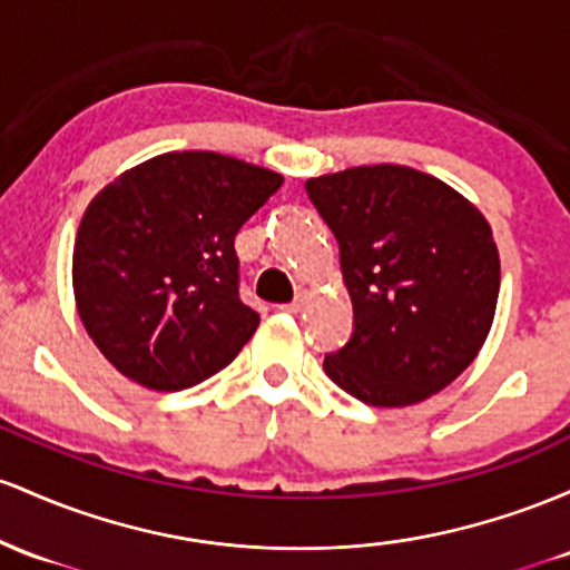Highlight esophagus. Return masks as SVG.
Returning a JSON list of instances; mask_svg holds the SVG:
<instances>
[{
	"label": "esophagus",
	"instance_id": "34e87169",
	"mask_svg": "<svg viewBox=\"0 0 570 570\" xmlns=\"http://www.w3.org/2000/svg\"><path fill=\"white\" fill-rule=\"evenodd\" d=\"M304 304H306V296H304V293H302V296H296V298H293L291 304H283V306H279V309L287 312V315H298V312L304 309Z\"/></svg>",
	"mask_w": 570,
	"mask_h": 570
}]
</instances>
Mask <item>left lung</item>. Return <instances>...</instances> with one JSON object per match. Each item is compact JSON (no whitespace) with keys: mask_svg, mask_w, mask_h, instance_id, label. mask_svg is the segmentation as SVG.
Returning a JSON list of instances; mask_svg holds the SVG:
<instances>
[{"mask_svg":"<svg viewBox=\"0 0 570 570\" xmlns=\"http://www.w3.org/2000/svg\"><path fill=\"white\" fill-rule=\"evenodd\" d=\"M338 242L355 331L325 374L368 406H412L458 380L495 317L490 223L439 177L399 164L306 180Z\"/></svg>","mask_w":570,"mask_h":570,"instance_id":"1","label":"left lung"}]
</instances>
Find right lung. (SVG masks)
<instances>
[{"label":"right lung","instance_id":"right-lung-1","mask_svg":"<svg viewBox=\"0 0 570 570\" xmlns=\"http://www.w3.org/2000/svg\"><path fill=\"white\" fill-rule=\"evenodd\" d=\"M279 185L264 166L183 150L94 196L75 236V304L120 374L175 393L239 355L261 317L239 298L234 236Z\"/></svg>","mask_w":570,"mask_h":570}]
</instances>
